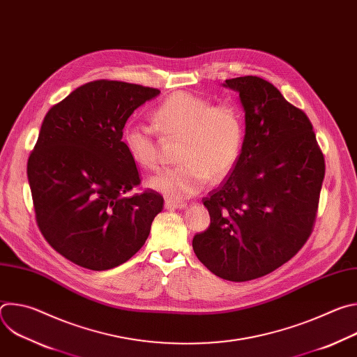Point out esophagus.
I'll return each instance as SVG.
<instances>
[{
    "label": "esophagus",
    "instance_id": "1",
    "mask_svg": "<svg viewBox=\"0 0 357 357\" xmlns=\"http://www.w3.org/2000/svg\"><path fill=\"white\" fill-rule=\"evenodd\" d=\"M165 208L167 209H183V208H186V203L185 202H179V200L167 199L165 200Z\"/></svg>",
    "mask_w": 357,
    "mask_h": 357
}]
</instances>
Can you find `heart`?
Here are the masks:
<instances>
[{
    "label": "heart",
    "instance_id": "1",
    "mask_svg": "<svg viewBox=\"0 0 357 357\" xmlns=\"http://www.w3.org/2000/svg\"><path fill=\"white\" fill-rule=\"evenodd\" d=\"M152 124L165 138H181L178 167L164 169L148 181L149 188L181 199L206 186L211 176L220 179L236 165L244 138L241 112L231 103L212 105L190 91H175L152 113ZM123 144L130 158L144 169L161 165L155 130L142 123H128Z\"/></svg>",
    "mask_w": 357,
    "mask_h": 357
}]
</instances>
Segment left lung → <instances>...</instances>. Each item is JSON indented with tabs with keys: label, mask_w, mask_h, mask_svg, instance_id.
Listing matches in <instances>:
<instances>
[{
	"label": "left lung",
	"mask_w": 357,
	"mask_h": 357,
	"mask_svg": "<svg viewBox=\"0 0 357 357\" xmlns=\"http://www.w3.org/2000/svg\"><path fill=\"white\" fill-rule=\"evenodd\" d=\"M225 86L240 94L245 135L230 175L202 199L211 225L192 245L213 274L243 282L273 273L310 238L325 158L308 116L274 84L243 76Z\"/></svg>",
	"instance_id": "left-lung-1"
}]
</instances>
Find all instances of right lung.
Masks as SVG:
<instances>
[{
	"label": "right lung",
	"instance_id": "1",
	"mask_svg": "<svg viewBox=\"0 0 357 357\" xmlns=\"http://www.w3.org/2000/svg\"><path fill=\"white\" fill-rule=\"evenodd\" d=\"M158 89L94 80L46 113L26 174L38 227L69 261L105 271L128 261L144 245L164 197L141 183L123 144L132 112Z\"/></svg>",
	"mask_w": 357,
	"mask_h": 357
}]
</instances>
